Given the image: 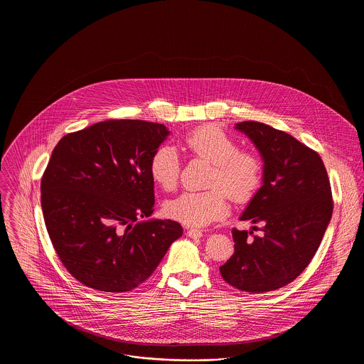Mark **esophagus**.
<instances>
[{
	"instance_id": "esophagus-1",
	"label": "esophagus",
	"mask_w": 364,
	"mask_h": 364,
	"mask_svg": "<svg viewBox=\"0 0 364 364\" xmlns=\"http://www.w3.org/2000/svg\"><path fill=\"white\" fill-rule=\"evenodd\" d=\"M187 236H190L191 239H199L203 236V232L199 229H188Z\"/></svg>"
}]
</instances>
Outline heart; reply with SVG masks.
<instances>
[{
    "label": "heart",
    "mask_w": 364,
    "mask_h": 364,
    "mask_svg": "<svg viewBox=\"0 0 364 364\" xmlns=\"http://www.w3.org/2000/svg\"><path fill=\"white\" fill-rule=\"evenodd\" d=\"M186 147L195 156L213 164L208 176L210 190L187 191L164 206L165 214L177 223L191 228L210 225L224 218L228 211V196L244 203L259 188L262 165L258 156L237 151V144L217 127L205 125L193 129L184 139ZM149 172L162 190L176 188L180 177V159L172 146H159L150 158Z\"/></svg>",
    "instance_id": "b5f03b06"
}]
</instances>
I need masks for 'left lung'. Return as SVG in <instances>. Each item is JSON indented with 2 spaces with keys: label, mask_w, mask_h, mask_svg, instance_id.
Returning a JSON list of instances; mask_svg holds the SVG:
<instances>
[{
  "label": "left lung",
  "mask_w": 364,
  "mask_h": 364,
  "mask_svg": "<svg viewBox=\"0 0 364 364\" xmlns=\"http://www.w3.org/2000/svg\"><path fill=\"white\" fill-rule=\"evenodd\" d=\"M235 128L263 161L262 187L240 220L263 228L254 237L232 230L235 252L220 272L229 285L263 294L292 282L314 258L333 213L329 177L318 153L289 134L257 122Z\"/></svg>",
  "instance_id": "obj_1"
}]
</instances>
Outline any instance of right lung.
Instances as JSON below:
<instances>
[{
    "label": "right lung",
    "mask_w": 364,
    "mask_h": 364,
    "mask_svg": "<svg viewBox=\"0 0 364 364\" xmlns=\"http://www.w3.org/2000/svg\"><path fill=\"white\" fill-rule=\"evenodd\" d=\"M169 134L158 122L107 120L54 147L41 181L43 218L63 264L88 288L132 291L183 235L176 221L149 218V164Z\"/></svg>",
    "instance_id": "add662e5"
}]
</instances>
